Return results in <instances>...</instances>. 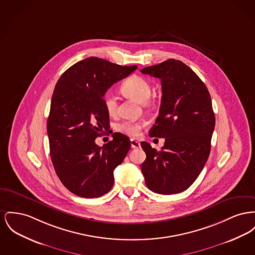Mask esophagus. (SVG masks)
<instances>
[{
	"instance_id": "34e87169",
	"label": "esophagus",
	"mask_w": 255,
	"mask_h": 255,
	"mask_svg": "<svg viewBox=\"0 0 255 255\" xmlns=\"http://www.w3.org/2000/svg\"><path fill=\"white\" fill-rule=\"evenodd\" d=\"M139 146H140V143H139L137 140L131 139V147H132V148H138Z\"/></svg>"
}]
</instances>
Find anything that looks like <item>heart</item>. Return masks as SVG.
<instances>
[{"instance_id": "1", "label": "heart", "mask_w": 255, "mask_h": 255, "mask_svg": "<svg viewBox=\"0 0 255 255\" xmlns=\"http://www.w3.org/2000/svg\"><path fill=\"white\" fill-rule=\"evenodd\" d=\"M121 90L127 95L135 98L140 103H146L149 99L151 94V87L149 82L140 76L132 75L127 78L121 85ZM103 103L106 111L110 115L116 114L118 110V98L116 94L112 91H107L103 96ZM144 122H135V121H123L117 126L118 131L129 135L136 136L139 135L141 128L144 126Z\"/></svg>"}]
</instances>
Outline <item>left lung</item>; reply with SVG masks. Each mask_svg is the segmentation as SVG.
<instances>
[{
	"instance_id": "obj_1",
	"label": "left lung",
	"mask_w": 255,
	"mask_h": 255,
	"mask_svg": "<svg viewBox=\"0 0 255 255\" xmlns=\"http://www.w3.org/2000/svg\"><path fill=\"white\" fill-rule=\"evenodd\" d=\"M140 72L161 80V107L149 136L165 139L160 151L148 142L140 143L146 154L141 172L152 192L178 194L195 182L209 157L215 129L209 91L180 60L169 59Z\"/></svg>"
}]
</instances>
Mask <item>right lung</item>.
<instances>
[{
    "label": "right lung",
    "mask_w": 255,
    "mask_h": 255,
    "mask_svg": "<svg viewBox=\"0 0 255 255\" xmlns=\"http://www.w3.org/2000/svg\"><path fill=\"white\" fill-rule=\"evenodd\" d=\"M136 68L90 57L69 67L55 87L47 120L50 155L61 183L74 195L99 197L114 186V170L123 162L131 141L114 133L113 140L102 147L95 143L110 128L103 96Z\"/></svg>",
    "instance_id": "1"
}]
</instances>
